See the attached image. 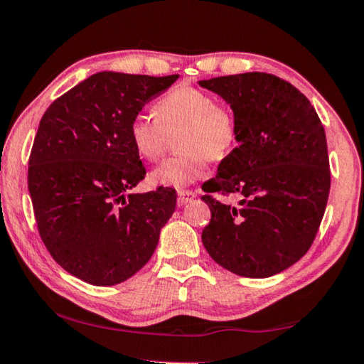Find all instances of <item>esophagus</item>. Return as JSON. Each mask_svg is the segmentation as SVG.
Here are the masks:
<instances>
[{"mask_svg":"<svg viewBox=\"0 0 364 364\" xmlns=\"http://www.w3.org/2000/svg\"><path fill=\"white\" fill-rule=\"evenodd\" d=\"M194 198H196V194L193 191H188V189H181V191H178V205L188 204L189 200H193Z\"/></svg>","mask_w":364,"mask_h":364,"instance_id":"1","label":"esophagus"}]
</instances>
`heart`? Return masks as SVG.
Segmentation results:
<instances>
[{
    "instance_id": "heart-1",
    "label": "heart",
    "mask_w": 364,
    "mask_h": 364,
    "mask_svg": "<svg viewBox=\"0 0 364 364\" xmlns=\"http://www.w3.org/2000/svg\"><path fill=\"white\" fill-rule=\"evenodd\" d=\"M155 114L139 113L129 123V141L141 159L155 161L164 154L168 132L180 131L181 154L151 173L157 186L186 188L205 175L209 160H222L238 141L235 113L203 89L178 85L154 105Z\"/></svg>"
}]
</instances>
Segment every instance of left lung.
Here are the masks:
<instances>
[{
	"instance_id": "left-lung-1",
	"label": "left lung",
	"mask_w": 364,
	"mask_h": 364,
	"mask_svg": "<svg viewBox=\"0 0 364 364\" xmlns=\"http://www.w3.org/2000/svg\"><path fill=\"white\" fill-rule=\"evenodd\" d=\"M232 107L238 147L203 184L210 222L203 243L236 275L265 279L299 261L324 217L331 168L326 131L295 85L267 73L199 80ZM236 193L238 206L211 196Z\"/></svg>"
}]
</instances>
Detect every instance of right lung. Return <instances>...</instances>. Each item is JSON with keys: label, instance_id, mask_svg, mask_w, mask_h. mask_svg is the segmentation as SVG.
<instances>
[{"label": "right lung", "instance_id": "1", "mask_svg": "<svg viewBox=\"0 0 364 364\" xmlns=\"http://www.w3.org/2000/svg\"><path fill=\"white\" fill-rule=\"evenodd\" d=\"M176 79L92 74L40 119L27 176L38 235L51 257L87 284L117 285L142 269L175 212V189L128 191L146 176L131 119Z\"/></svg>", "mask_w": 364, "mask_h": 364}]
</instances>
